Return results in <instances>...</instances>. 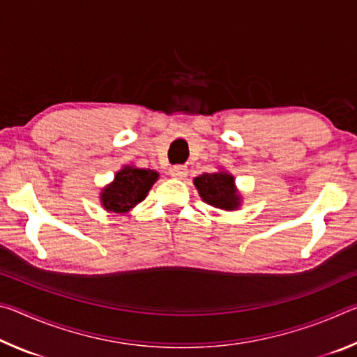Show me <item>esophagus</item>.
<instances>
[{
	"label": "esophagus",
	"instance_id": "esophagus-1",
	"mask_svg": "<svg viewBox=\"0 0 357 357\" xmlns=\"http://www.w3.org/2000/svg\"><path fill=\"white\" fill-rule=\"evenodd\" d=\"M170 174L176 179H183L187 176V168L183 165H174L170 168Z\"/></svg>",
	"mask_w": 357,
	"mask_h": 357
}]
</instances>
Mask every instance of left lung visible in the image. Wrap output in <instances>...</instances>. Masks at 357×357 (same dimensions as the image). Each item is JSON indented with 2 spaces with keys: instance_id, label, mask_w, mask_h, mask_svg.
Returning a JSON list of instances; mask_svg holds the SVG:
<instances>
[{
  "instance_id": "left-lung-1",
  "label": "left lung",
  "mask_w": 357,
  "mask_h": 357,
  "mask_svg": "<svg viewBox=\"0 0 357 357\" xmlns=\"http://www.w3.org/2000/svg\"><path fill=\"white\" fill-rule=\"evenodd\" d=\"M193 185H195L202 200L213 208L222 211H238L243 204V195L234 183V176L223 168L193 178Z\"/></svg>"
}]
</instances>
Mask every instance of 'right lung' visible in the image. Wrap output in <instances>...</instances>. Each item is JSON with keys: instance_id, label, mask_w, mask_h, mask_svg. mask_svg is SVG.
Returning a JSON list of instances; mask_svg holds the SVG:
<instances>
[{"instance_id": "obj_1", "label": "right lung", "mask_w": 357, "mask_h": 357, "mask_svg": "<svg viewBox=\"0 0 357 357\" xmlns=\"http://www.w3.org/2000/svg\"><path fill=\"white\" fill-rule=\"evenodd\" d=\"M159 179V173L151 168L124 165L116 172L110 184L99 193L102 208L108 213L124 214L146 198L151 187Z\"/></svg>"}]
</instances>
